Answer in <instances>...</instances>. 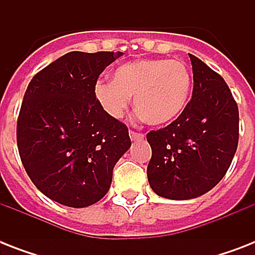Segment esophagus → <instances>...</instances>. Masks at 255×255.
Segmentation results:
<instances>
[{
  "mask_svg": "<svg viewBox=\"0 0 255 255\" xmlns=\"http://www.w3.org/2000/svg\"><path fill=\"white\" fill-rule=\"evenodd\" d=\"M129 137H131V140H140L143 139L144 135L141 133V132H136V131H129Z\"/></svg>",
  "mask_w": 255,
  "mask_h": 255,
  "instance_id": "esophagus-1",
  "label": "esophagus"
}]
</instances>
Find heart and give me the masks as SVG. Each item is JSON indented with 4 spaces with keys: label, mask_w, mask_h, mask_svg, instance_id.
Returning <instances> with one entry per match:
<instances>
[{
    "label": "heart",
    "mask_w": 255,
    "mask_h": 255,
    "mask_svg": "<svg viewBox=\"0 0 255 255\" xmlns=\"http://www.w3.org/2000/svg\"><path fill=\"white\" fill-rule=\"evenodd\" d=\"M190 88L192 75L182 62L145 58L116 67L112 82H98L94 95L102 110L114 119L124 115L133 96L140 118L152 126H164L180 116Z\"/></svg>",
    "instance_id": "heart-1"
}]
</instances>
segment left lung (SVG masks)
<instances>
[{"instance_id":"left-lung-1","label":"left lung","mask_w":255,"mask_h":255,"mask_svg":"<svg viewBox=\"0 0 255 255\" xmlns=\"http://www.w3.org/2000/svg\"><path fill=\"white\" fill-rule=\"evenodd\" d=\"M193 92L181 115L147 133L152 157L147 168L156 194L189 200L209 192L229 169L238 145L240 114L224 78L189 54Z\"/></svg>"}]
</instances>
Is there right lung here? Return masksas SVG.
Here are the masks:
<instances>
[{
	"label": "right lung",
	"mask_w": 255,
	"mask_h": 255,
	"mask_svg": "<svg viewBox=\"0 0 255 255\" xmlns=\"http://www.w3.org/2000/svg\"><path fill=\"white\" fill-rule=\"evenodd\" d=\"M120 55L71 51L27 86L17 120L19 157L34 185L62 205L85 208L103 198L131 147L127 126L94 95L99 75Z\"/></svg>",
	"instance_id": "right-lung-1"
}]
</instances>
